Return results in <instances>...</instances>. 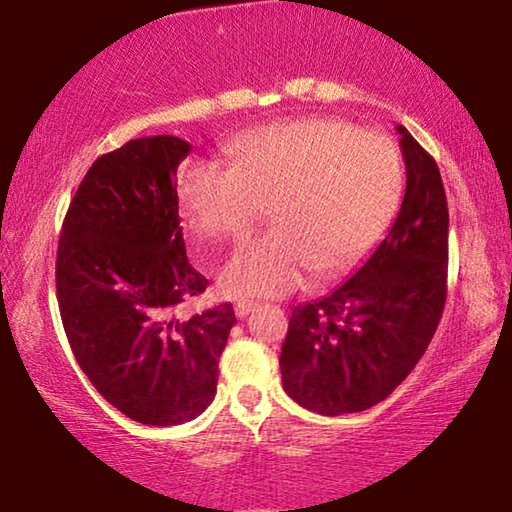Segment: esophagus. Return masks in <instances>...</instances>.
Wrapping results in <instances>:
<instances>
[{"label":"esophagus","instance_id":"1","mask_svg":"<svg viewBox=\"0 0 512 512\" xmlns=\"http://www.w3.org/2000/svg\"><path fill=\"white\" fill-rule=\"evenodd\" d=\"M257 305L255 302H250V300H239L237 305H235V314H237V318H246L250 311H253Z\"/></svg>","mask_w":512,"mask_h":512}]
</instances>
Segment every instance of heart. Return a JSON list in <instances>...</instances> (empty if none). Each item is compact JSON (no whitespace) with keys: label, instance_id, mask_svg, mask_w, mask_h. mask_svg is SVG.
Here are the masks:
<instances>
[{"label":"heart","instance_id":"1","mask_svg":"<svg viewBox=\"0 0 512 512\" xmlns=\"http://www.w3.org/2000/svg\"><path fill=\"white\" fill-rule=\"evenodd\" d=\"M404 169L395 144L348 121L311 117L246 135L230 169L192 162L178 180L192 232L241 239L268 214L277 225L241 244L221 266L228 296H287L307 268L334 275L352 266L395 219Z\"/></svg>","mask_w":512,"mask_h":512}]
</instances>
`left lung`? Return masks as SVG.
I'll use <instances>...</instances> for the list:
<instances>
[{"mask_svg":"<svg viewBox=\"0 0 512 512\" xmlns=\"http://www.w3.org/2000/svg\"><path fill=\"white\" fill-rule=\"evenodd\" d=\"M406 192L384 241L348 282L291 311L282 386L320 415L366 411L409 377L447 300V196L438 164L404 126Z\"/></svg>","mask_w":512,"mask_h":512,"instance_id":"8db88e82","label":"left lung"}]
</instances>
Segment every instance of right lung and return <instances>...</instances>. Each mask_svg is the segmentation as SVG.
I'll return each mask as SVG.
<instances>
[{
	"mask_svg": "<svg viewBox=\"0 0 512 512\" xmlns=\"http://www.w3.org/2000/svg\"><path fill=\"white\" fill-rule=\"evenodd\" d=\"M192 146L140 137L94 160L58 239L56 293L67 341L92 386L128 418L189 422L216 393L232 305L180 318L207 280L189 264L173 176Z\"/></svg>",
	"mask_w": 512,
	"mask_h": 512,
	"instance_id": "add662e5",
	"label": "right lung"
}]
</instances>
